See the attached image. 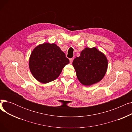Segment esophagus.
<instances>
[{
    "label": "esophagus",
    "instance_id": "obj_1",
    "mask_svg": "<svg viewBox=\"0 0 132 132\" xmlns=\"http://www.w3.org/2000/svg\"><path fill=\"white\" fill-rule=\"evenodd\" d=\"M73 61V58H70V63H71V64L72 63Z\"/></svg>",
    "mask_w": 132,
    "mask_h": 132
}]
</instances>
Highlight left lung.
Returning <instances> with one entry per match:
<instances>
[{
    "label": "left lung",
    "mask_w": 132,
    "mask_h": 132,
    "mask_svg": "<svg viewBox=\"0 0 132 132\" xmlns=\"http://www.w3.org/2000/svg\"><path fill=\"white\" fill-rule=\"evenodd\" d=\"M77 77L82 85L90 86L100 82L105 75L108 62L105 54L95 47H86L73 61Z\"/></svg>",
    "instance_id": "8db88e82"
}]
</instances>
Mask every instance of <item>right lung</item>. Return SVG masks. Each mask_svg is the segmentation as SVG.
Segmentation results:
<instances>
[{"mask_svg": "<svg viewBox=\"0 0 132 132\" xmlns=\"http://www.w3.org/2000/svg\"><path fill=\"white\" fill-rule=\"evenodd\" d=\"M70 62L64 52L54 43L39 44L32 50L29 60L30 71L39 82L47 84L56 79Z\"/></svg>", "mask_w": 132, "mask_h": 132, "instance_id": "1", "label": "right lung"}]
</instances>
